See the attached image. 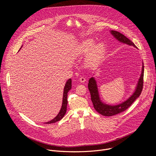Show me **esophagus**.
<instances>
[{"label":"esophagus","mask_w":156,"mask_h":156,"mask_svg":"<svg viewBox=\"0 0 156 156\" xmlns=\"http://www.w3.org/2000/svg\"><path fill=\"white\" fill-rule=\"evenodd\" d=\"M80 82H81V83H84V82L86 81V78H85L84 77H81V78H80Z\"/></svg>","instance_id":"1"}]
</instances>
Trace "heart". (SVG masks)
<instances>
[{
	"instance_id": "heart-1",
	"label": "heart",
	"mask_w": 156,
	"mask_h": 156,
	"mask_svg": "<svg viewBox=\"0 0 156 156\" xmlns=\"http://www.w3.org/2000/svg\"><path fill=\"white\" fill-rule=\"evenodd\" d=\"M93 39H88L83 41L78 46L76 50L79 54L86 55V63L89 66H94L98 64L104 56L105 45L99 42L96 44Z\"/></svg>"
}]
</instances>
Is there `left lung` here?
Here are the masks:
<instances>
[{"instance_id": "left-lung-1", "label": "left lung", "mask_w": 156, "mask_h": 156, "mask_svg": "<svg viewBox=\"0 0 156 156\" xmlns=\"http://www.w3.org/2000/svg\"><path fill=\"white\" fill-rule=\"evenodd\" d=\"M110 33L120 42L127 44V45L129 46H132L135 48H137L134 43L122 33L114 30L110 31ZM143 76L144 65L143 63L140 78L138 79L135 91L133 93V94L126 101L116 105H109L103 102L100 98L98 84L95 78L91 77V78H90L88 83V89L90 92L91 101L95 110L100 114L107 117L112 116L123 112V111L126 110L133 103V102L140 96L143 86Z\"/></svg>"}]
</instances>
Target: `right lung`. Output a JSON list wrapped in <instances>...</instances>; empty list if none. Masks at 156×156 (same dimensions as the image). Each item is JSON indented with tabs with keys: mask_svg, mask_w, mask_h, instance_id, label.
Instances as JSON below:
<instances>
[{
	"mask_svg": "<svg viewBox=\"0 0 156 156\" xmlns=\"http://www.w3.org/2000/svg\"><path fill=\"white\" fill-rule=\"evenodd\" d=\"M71 89H72V80H71V78H70L67 81H66V82L65 84V86H64L63 93V98H62L63 99H62V107H61L60 110L59 111L58 114L54 119H53L51 121H49V122H46L44 123L51 124V123H55V122L60 120L64 117V115L66 112V105H67V103H68V101H67L68 93L69 92V91L71 90Z\"/></svg>",
	"mask_w": 156,
	"mask_h": 156,
	"instance_id": "1",
	"label": "right lung"
}]
</instances>
